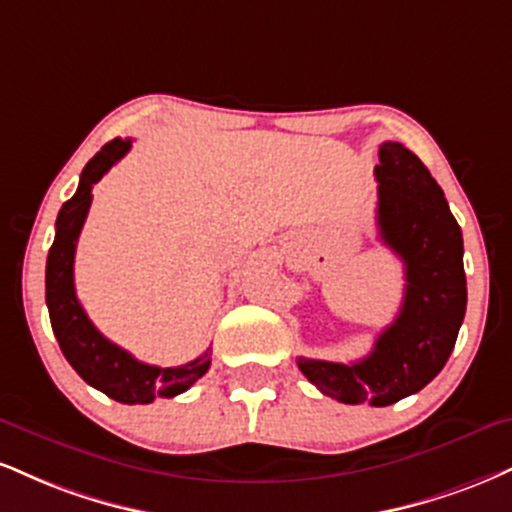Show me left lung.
I'll return each instance as SVG.
<instances>
[{"instance_id":"1","label":"left lung","mask_w":512,"mask_h":512,"mask_svg":"<svg viewBox=\"0 0 512 512\" xmlns=\"http://www.w3.org/2000/svg\"><path fill=\"white\" fill-rule=\"evenodd\" d=\"M374 176L379 238L405 267L403 305L362 360L298 357V367L338 403L384 408L424 389L448 362L465 317L467 283L463 231L420 157L384 143Z\"/></svg>"}]
</instances>
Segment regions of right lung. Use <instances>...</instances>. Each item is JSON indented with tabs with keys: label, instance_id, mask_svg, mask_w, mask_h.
Instances as JSON below:
<instances>
[{
	"label": "right lung",
	"instance_id": "add662e5",
	"mask_svg": "<svg viewBox=\"0 0 512 512\" xmlns=\"http://www.w3.org/2000/svg\"><path fill=\"white\" fill-rule=\"evenodd\" d=\"M131 138H114L85 164L76 195L66 200L57 217V236L47 255L45 298L49 322L61 353L92 389L107 393L119 403H152L155 398H174L188 391L209 369V350L181 367L145 365L104 338L90 322L76 298L73 257L92 202V186L131 150Z\"/></svg>",
	"mask_w": 512,
	"mask_h": 512
}]
</instances>
